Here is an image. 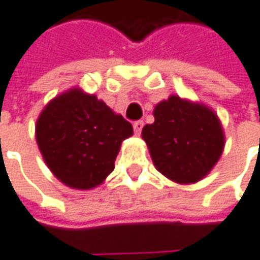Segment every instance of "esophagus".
Segmentation results:
<instances>
[{"instance_id": "34e87169", "label": "esophagus", "mask_w": 260, "mask_h": 260, "mask_svg": "<svg viewBox=\"0 0 260 260\" xmlns=\"http://www.w3.org/2000/svg\"><path fill=\"white\" fill-rule=\"evenodd\" d=\"M142 126H144V122L142 120H137V122H134V131H135V134H141Z\"/></svg>"}]
</instances>
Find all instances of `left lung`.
<instances>
[{
    "mask_svg": "<svg viewBox=\"0 0 260 260\" xmlns=\"http://www.w3.org/2000/svg\"><path fill=\"white\" fill-rule=\"evenodd\" d=\"M152 115L154 123L144 126L142 138L155 169L176 183L204 179L224 150V132L214 110L170 96Z\"/></svg>",
    "mask_w": 260,
    "mask_h": 260,
    "instance_id": "8db88e82",
    "label": "left lung"
}]
</instances>
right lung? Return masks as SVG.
<instances>
[{
	"label": "right lung",
	"instance_id": "right-lung-1",
	"mask_svg": "<svg viewBox=\"0 0 260 260\" xmlns=\"http://www.w3.org/2000/svg\"><path fill=\"white\" fill-rule=\"evenodd\" d=\"M132 125L94 94L71 88L52 99L36 122V141L52 173L73 189L103 183Z\"/></svg>",
	"mask_w": 260,
	"mask_h": 260
}]
</instances>
